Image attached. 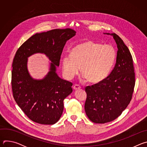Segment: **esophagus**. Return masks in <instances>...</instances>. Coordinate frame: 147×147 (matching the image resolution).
<instances>
[{"label":"esophagus","mask_w":147,"mask_h":147,"mask_svg":"<svg viewBox=\"0 0 147 147\" xmlns=\"http://www.w3.org/2000/svg\"><path fill=\"white\" fill-rule=\"evenodd\" d=\"M73 89L74 90H80V88H81V87L79 86V85H78V84H75L74 86H73Z\"/></svg>","instance_id":"obj_1"}]
</instances>
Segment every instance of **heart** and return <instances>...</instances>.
Instances as JSON below:
<instances>
[{
  "label": "heart",
  "instance_id": "obj_1",
  "mask_svg": "<svg viewBox=\"0 0 147 147\" xmlns=\"http://www.w3.org/2000/svg\"><path fill=\"white\" fill-rule=\"evenodd\" d=\"M116 57V51L113 47L86 40L76 45L70 55H65L62 57L63 72L70 80L78 74L81 67L84 78L97 83L109 75Z\"/></svg>",
  "mask_w": 147,
  "mask_h": 147
}]
</instances>
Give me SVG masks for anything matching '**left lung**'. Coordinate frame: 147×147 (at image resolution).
I'll return each mask as SVG.
<instances>
[{
  "instance_id": "1",
  "label": "left lung",
  "mask_w": 147,
  "mask_h": 147,
  "mask_svg": "<svg viewBox=\"0 0 147 147\" xmlns=\"http://www.w3.org/2000/svg\"><path fill=\"white\" fill-rule=\"evenodd\" d=\"M106 34L113 36L117 44L116 65L107 77L85 88V111L95 123H105L117 118L130 103L135 86L133 58L129 48L117 34Z\"/></svg>"
}]
</instances>
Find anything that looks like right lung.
<instances>
[{
  "label": "right lung",
  "instance_id": "1",
  "mask_svg": "<svg viewBox=\"0 0 147 147\" xmlns=\"http://www.w3.org/2000/svg\"><path fill=\"white\" fill-rule=\"evenodd\" d=\"M70 28L55 29L36 33L17 51L13 59L11 87L13 97L27 117L42 124H53L63 111L64 99L73 91L71 82L56 73L67 40L76 35ZM44 53L51 61L50 71L42 80L31 77L27 69L28 57Z\"/></svg>",
  "mask_w": 147,
  "mask_h": 147
}]
</instances>
